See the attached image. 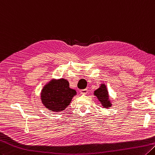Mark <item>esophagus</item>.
Listing matches in <instances>:
<instances>
[{
    "instance_id": "obj_1",
    "label": "esophagus",
    "mask_w": 155,
    "mask_h": 155,
    "mask_svg": "<svg viewBox=\"0 0 155 155\" xmlns=\"http://www.w3.org/2000/svg\"><path fill=\"white\" fill-rule=\"evenodd\" d=\"M88 93V90L87 89H82L80 91V93L82 94V95H86Z\"/></svg>"
}]
</instances>
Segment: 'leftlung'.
Returning a JSON list of instances; mask_svg holds the SVG:
<instances>
[{
	"label": "left lung",
	"instance_id": "obj_1",
	"mask_svg": "<svg viewBox=\"0 0 155 155\" xmlns=\"http://www.w3.org/2000/svg\"><path fill=\"white\" fill-rule=\"evenodd\" d=\"M94 95L97 97L99 101L101 103L104 108L107 109L111 107L112 104L110 99L107 89L105 84H101L98 89L94 91Z\"/></svg>",
	"mask_w": 155,
	"mask_h": 155
}]
</instances>
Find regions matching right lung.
<instances>
[{
	"label": "right lung",
	"instance_id": "1",
	"mask_svg": "<svg viewBox=\"0 0 155 155\" xmlns=\"http://www.w3.org/2000/svg\"><path fill=\"white\" fill-rule=\"evenodd\" d=\"M76 95L77 91L70 88L68 81L65 78L51 79L42 89L41 100L45 108L51 111H62Z\"/></svg>",
	"mask_w": 155,
	"mask_h": 155
}]
</instances>
